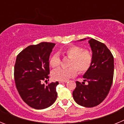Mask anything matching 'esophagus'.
Returning <instances> with one entry per match:
<instances>
[{"mask_svg":"<svg viewBox=\"0 0 124 124\" xmlns=\"http://www.w3.org/2000/svg\"><path fill=\"white\" fill-rule=\"evenodd\" d=\"M67 82V81H60L59 83H60V84H62V83H66Z\"/></svg>","mask_w":124,"mask_h":124,"instance_id":"1","label":"esophagus"}]
</instances>
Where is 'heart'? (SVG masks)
I'll list each match as a JSON object with an SVG mask.
<instances>
[{
    "label": "heart",
    "mask_w": 124,
    "mask_h": 124,
    "mask_svg": "<svg viewBox=\"0 0 124 124\" xmlns=\"http://www.w3.org/2000/svg\"><path fill=\"white\" fill-rule=\"evenodd\" d=\"M63 54L71 59L68 69H58L52 73L53 79L60 81H66L77 74V70L80 73L87 71L93 62V55L89 50H83V48L78 46H72L63 51ZM61 63L60 56L54 54L51 57L49 63L51 68L59 67Z\"/></svg>",
    "instance_id": "heart-1"
}]
</instances>
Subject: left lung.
<instances>
[{"label": "left lung", "instance_id": "obj_1", "mask_svg": "<svg viewBox=\"0 0 124 124\" xmlns=\"http://www.w3.org/2000/svg\"><path fill=\"white\" fill-rule=\"evenodd\" d=\"M88 39L93 52V62L83 75L84 81H76L73 96L78 104L86 107L99 105L107 97L113 81L114 57L106 45L93 38Z\"/></svg>", "mask_w": 124, "mask_h": 124}]
</instances>
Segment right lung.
Returning <instances> with one entry per match:
<instances>
[{
    "label": "right lung",
    "mask_w": 124,
    "mask_h": 124,
    "mask_svg": "<svg viewBox=\"0 0 124 124\" xmlns=\"http://www.w3.org/2000/svg\"><path fill=\"white\" fill-rule=\"evenodd\" d=\"M55 43L41 42L30 45L17 55L14 78L20 96L27 105L35 109H43L55 102L58 81L45 86L41 81L48 79L49 58Z\"/></svg>",
    "instance_id": "add662e5"
}]
</instances>
